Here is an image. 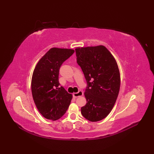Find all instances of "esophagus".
Listing matches in <instances>:
<instances>
[{"instance_id": "esophagus-1", "label": "esophagus", "mask_w": 154, "mask_h": 154, "mask_svg": "<svg viewBox=\"0 0 154 154\" xmlns=\"http://www.w3.org/2000/svg\"><path fill=\"white\" fill-rule=\"evenodd\" d=\"M83 93L82 91H79L77 93H73V97H75V98H77V97H79L83 96Z\"/></svg>"}]
</instances>
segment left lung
<instances>
[{
    "label": "left lung",
    "instance_id": "left-lung-1",
    "mask_svg": "<svg viewBox=\"0 0 154 154\" xmlns=\"http://www.w3.org/2000/svg\"><path fill=\"white\" fill-rule=\"evenodd\" d=\"M77 63L87 82L86 104L81 112L86 119L98 122L111 112L119 93L120 75L118 64L104 46L77 48Z\"/></svg>",
    "mask_w": 154,
    "mask_h": 154
}]
</instances>
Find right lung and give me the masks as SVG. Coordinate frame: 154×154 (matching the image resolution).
<instances>
[{
    "label": "right lung",
    "instance_id": "add662e5",
    "mask_svg": "<svg viewBox=\"0 0 154 154\" xmlns=\"http://www.w3.org/2000/svg\"><path fill=\"white\" fill-rule=\"evenodd\" d=\"M72 49L53 48L36 64L31 80L35 105L40 113L48 120H56L67 111L72 94L59 83L61 64L73 54Z\"/></svg>",
    "mask_w": 154,
    "mask_h": 154
}]
</instances>
